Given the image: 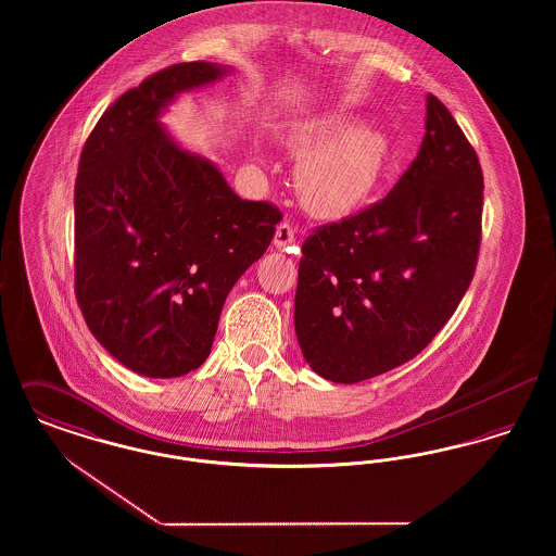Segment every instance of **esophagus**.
Returning a JSON list of instances; mask_svg holds the SVG:
<instances>
[{
  "label": "esophagus",
  "mask_w": 556,
  "mask_h": 556,
  "mask_svg": "<svg viewBox=\"0 0 556 556\" xmlns=\"http://www.w3.org/2000/svg\"><path fill=\"white\" fill-rule=\"evenodd\" d=\"M273 243H275V248H279V250H288L290 245L295 243V229L291 227L288 220H283V223L277 225Z\"/></svg>",
  "instance_id": "obj_1"
}]
</instances>
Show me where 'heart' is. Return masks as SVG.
Listing matches in <instances>:
<instances>
[{"label": "heart", "instance_id": "obj_1", "mask_svg": "<svg viewBox=\"0 0 556 556\" xmlns=\"http://www.w3.org/2000/svg\"><path fill=\"white\" fill-rule=\"evenodd\" d=\"M281 139L304 154L295 168L298 195L320 218H342L363 206L390 156L388 135L350 114L298 118Z\"/></svg>", "mask_w": 556, "mask_h": 556}]
</instances>
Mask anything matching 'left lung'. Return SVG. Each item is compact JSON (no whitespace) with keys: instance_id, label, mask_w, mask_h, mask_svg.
Listing matches in <instances>:
<instances>
[{"instance_id":"8db88e82","label":"left lung","mask_w":556,"mask_h":556,"mask_svg":"<svg viewBox=\"0 0 556 556\" xmlns=\"http://www.w3.org/2000/svg\"><path fill=\"white\" fill-rule=\"evenodd\" d=\"M481 204L476 150L429 93L424 143L394 189L302 245L293 323L311 369L358 383L415 358L469 290Z\"/></svg>"}]
</instances>
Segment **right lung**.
Instances as JSON below:
<instances>
[{
    "label": "right lung",
    "mask_w": 556,
    "mask_h": 556,
    "mask_svg": "<svg viewBox=\"0 0 556 556\" xmlns=\"http://www.w3.org/2000/svg\"><path fill=\"white\" fill-rule=\"evenodd\" d=\"M168 66L108 108L80 154L75 291L89 331L132 372L170 379L211 354L223 304L281 212L241 200L220 168L159 123L181 93L229 75Z\"/></svg>",
    "instance_id": "right-lung-1"
}]
</instances>
